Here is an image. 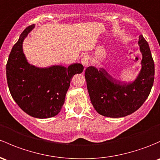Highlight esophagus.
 <instances>
[{
	"label": "esophagus",
	"mask_w": 160,
	"mask_h": 160,
	"mask_svg": "<svg viewBox=\"0 0 160 160\" xmlns=\"http://www.w3.org/2000/svg\"><path fill=\"white\" fill-rule=\"evenodd\" d=\"M81 63L84 66V67H87L89 65V57L87 55H84L81 58Z\"/></svg>",
	"instance_id": "34e87169"
}]
</instances>
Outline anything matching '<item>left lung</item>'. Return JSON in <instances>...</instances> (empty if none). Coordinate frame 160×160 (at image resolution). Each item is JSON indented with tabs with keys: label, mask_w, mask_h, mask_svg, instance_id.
<instances>
[{
	"label": "left lung",
	"mask_w": 160,
	"mask_h": 160,
	"mask_svg": "<svg viewBox=\"0 0 160 160\" xmlns=\"http://www.w3.org/2000/svg\"><path fill=\"white\" fill-rule=\"evenodd\" d=\"M138 43L142 53L141 70L132 83H125L107 73L103 68L88 67L85 78L90 100L100 115L112 118L128 116L137 111L146 101L153 85L155 67L150 49L142 35Z\"/></svg>",
	"instance_id": "obj_1"
}]
</instances>
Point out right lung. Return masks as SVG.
<instances>
[{
    "mask_svg": "<svg viewBox=\"0 0 160 160\" xmlns=\"http://www.w3.org/2000/svg\"><path fill=\"white\" fill-rule=\"evenodd\" d=\"M35 25L28 27L13 45L6 65L10 93L20 108L35 118L55 117L64 103L72 77L83 72L80 63L68 67L54 65L40 68L30 64L23 52V42Z\"/></svg>",
    "mask_w": 160,
    "mask_h": 160,
    "instance_id": "obj_1",
    "label": "right lung"
}]
</instances>
